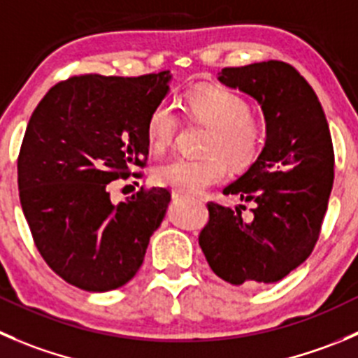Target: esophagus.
I'll return each instance as SVG.
<instances>
[{
  "label": "esophagus",
  "instance_id": "esophagus-1",
  "mask_svg": "<svg viewBox=\"0 0 358 358\" xmlns=\"http://www.w3.org/2000/svg\"><path fill=\"white\" fill-rule=\"evenodd\" d=\"M171 196L175 197V199H182V197H185V194H183L182 190H175V189H173L171 190Z\"/></svg>",
  "mask_w": 358,
  "mask_h": 358
}]
</instances>
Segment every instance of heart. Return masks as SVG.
<instances>
[{
	"mask_svg": "<svg viewBox=\"0 0 358 358\" xmlns=\"http://www.w3.org/2000/svg\"><path fill=\"white\" fill-rule=\"evenodd\" d=\"M194 119L211 127L204 147V159L178 157L154 169V180L162 187L196 194L217 185L227 176V162L232 168H246L259 155L264 131L250 113V106L236 92L222 87H203L187 96ZM180 120L175 106L162 101L150 112L147 136L154 150L169 148L178 134Z\"/></svg>",
	"mask_w": 358,
	"mask_h": 358,
	"instance_id": "obj_1",
	"label": "heart"
}]
</instances>
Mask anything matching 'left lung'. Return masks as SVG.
I'll use <instances>...</instances> for the list:
<instances>
[{
    "label": "left lung",
    "mask_w": 358,
    "mask_h": 358,
    "mask_svg": "<svg viewBox=\"0 0 358 358\" xmlns=\"http://www.w3.org/2000/svg\"><path fill=\"white\" fill-rule=\"evenodd\" d=\"M222 83L259 101L266 147L224 194L252 203L231 210L206 204L210 220L199 234L215 275L232 285L275 283L304 262L322 231L334 183V148L317 94L283 61L224 68Z\"/></svg>",
    "instance_id": "1"
}]
</instances>
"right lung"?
I'll list each match as a JSON object with an SVG mask.
<instances>
[{"mask_svg": "<svg viewBox=\"0 0 358 358\" xmlns=\"http://www.w3.org/2000/svg\"><path fill=\"white\" fill-rule=\"evenodd\" d=\"M169 78L69 76L31 115L17 159L20 206L40 255L69 285L108 292L143 264L171 192L141 187L115 204L110 182L147 164V120Z\"/></svg>", "mask_w": 358, "mask_h": 358, "instance_id": "right-lung-1", "label": "right lung"}]
</instances>
